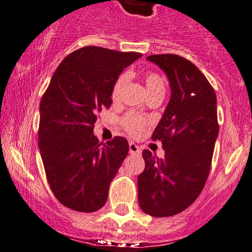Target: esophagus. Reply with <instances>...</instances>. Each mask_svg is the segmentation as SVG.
Instances as JSON below:
<instances>
[{
	"mask_svg": "<svg viewBox=\"0 0 252 252\" xmlns=\"http://www.w3.org/2000/svg\"><path fill=\"white\" fill-rule=\"evenodd\" d=\"M128 147H129V153H131V154H141V149H139V147L136 143L131 142V143L128 144Z\"/></svg>",
	"mask_w": 252,
	"mask_h": 252,
	"instance_id": "esophagus-1",
	"label": "esophagus"
}]
</instances>
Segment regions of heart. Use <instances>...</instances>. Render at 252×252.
<instances>
[{
	"instance_id": "b5f03b06",
	"label": "heart",
	"mask_w": 252,
	"mask_h": 252,
	"mask_svg": "<svg viewBox=\"0 0 252 252\" xmlns=\"http://www.w3.org/2000/svg\"><path fill=\"white\" fill-rule=\"evenodd\" d=\"M145 87H147L148 93H154L158 91H164L165 92V81L161 76H160L158 72L152 71V70H148L143 74ZM128 81V74L127 72H123V74L119 75L116 77V80L114 81L113 87H111V99L114 102H118L120 100L121 94H123V90L125 87L126 82ZM123 124L124 129L132 137H139L144 132L145 127L150 124V120L145 116L139 115V114L133 113V111H129L123 118Z\"/></svg>"
}]
</instances>
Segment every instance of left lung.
<instances>
[{
  "label": "left lung",
  "instance_id": "obj_1",
  "mask_svg": "<svg viewBox=\"0 0 252 252\" xmlns=\"http://www.w3.org/2000/svg\"><path fill=\"white\" fill-rule=\"evenodd\" d=\"M148 61L166 72L171 99L153 132L165 157L143 150L145 168L138 176V203L154 217L177 215L203 190L219 134L216 93L203 72L177 54H152Z\"/></svg>",
  "mask_w": 252,
  "mask_h": 252
}]
</instances>
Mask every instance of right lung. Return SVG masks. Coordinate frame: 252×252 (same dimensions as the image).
I'll return each mask as SVG.
<instances>
[{"instance_id": "1", "label": "right lung", "mask_w": 252, "mask_h": 252, "mask_svg": "<svg viewBox=\"0 0 252 252\" xmlns=\"http://www.w3.org/2000/svg\"><path fill=\"white\" fill-rule=\"evenodd\" d=\"M137 52L86 46L63 59L40 103L38 147L57 200L79 212L104 206L110 182L128 154L124 137L103 143L93 134L111 105V87Z\"/></svg>"}]
</instances>
